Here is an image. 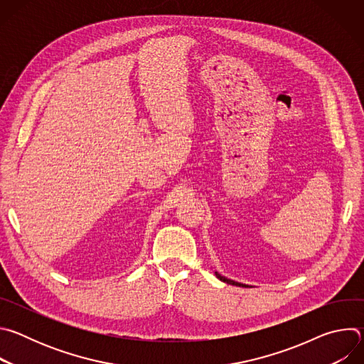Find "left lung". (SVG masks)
<instances>
[{"label":"left lung","instance_id":"obj_1","mask_svg":"<svg viewBox=\"0 0 364 364\" xmlns=\"http://www.w3.org/2000/svg\"><path fill=\"white\" fill-rule=\"evenodd\" d=\"M216 277H218L220 281L226 282V284H230V285H239V287H245V288H246V285H243V284H239V282H235V281H232V279H228V278L222 277V275H220V274H218V272H216Z\"/></svg>","mask_w":364,"mask_h":364}]
</instances>
